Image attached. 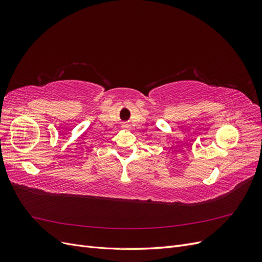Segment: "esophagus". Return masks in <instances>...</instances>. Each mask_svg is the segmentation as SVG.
Masks as SVG:
<instances>
[{"label":"esophagus","instance_id":"obj_1","mask_svg":"<svg viewBox=\"0 0 262 262\" xmlns=\"http://www.w3.org/2000/svg\"><path fill=\"white\" fill-rule=\"evenodd\" d=\"M122 126H123V128H129V124H128V123H126V122H124Z\"/></svg>","mask_w":262,"mask_h":262}]
</instances>
